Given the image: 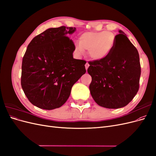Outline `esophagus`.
<instances>
[{"label": "esophagus", "mask_w": 156, "mask_h": 156, "mask_svg": "<svg viewBox=\"0 0 156 156\" xmlns=\"http://www.w3.org/2000/svg\"><path fill=\"white\" fill-rule=\"evenodd\" d=\"M89 66H90V65H89V64H88V62H87V63H86V64H85V68H86V69H88V68L89 67Z\"/></svg>", "instance_id": "1"}]
</instances>
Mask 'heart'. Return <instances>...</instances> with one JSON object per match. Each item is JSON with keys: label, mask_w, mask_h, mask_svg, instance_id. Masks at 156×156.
I'll list each match as a JSON object with an SVG mask.
<instances>
[{"label": "heart", "mask_w": 156, "mask_h": 156, "mask_svg": "<svg viewBox=\"0 0 156 156\" xmlns=\"http://www.w3.org/2000/svg\"><path fill=\"white\" fill-rule=\"evenodd\" d=\"M115 43V36L112 32H88L80 36L79 43L75 44V47L78 54L82 55L84 50H87L91 58L100 60L107 57L114 48Z\"/></svg>", "instance_id": "heart-1"}]
</instances>
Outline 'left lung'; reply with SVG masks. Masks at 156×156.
<instances>
[{
  "mask_svg": "<svg viewBox=\"0 0 156 156\" xmlns=\"http://www.w3.org/2000/svg\"><path fill=\"white\" fill-rule=\"evenodd\" d=\"M114 48L107 57L89 61V88L97 104L108 108L125 107L139 88L141 73L139 55L125 33L119 30Z\"/></svg>",
  "mask_w": 156,
  "mask_h": 156,
  "instance_id": "obj_1",
  "label": "left lung"
}]
</instances>
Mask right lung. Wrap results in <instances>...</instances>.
Here are the masks:
<instances>
[{"label": "right lung", "instance_id": "add662e5", "mask_svg": "<svg viewBox=\"0 0 156 156\" xmlns=\"http://www.w3.org/2000/svg\"><path fill=\"white\" fill-rule=\"evenodd\" d=\"M75 31V27L51 28L27 47L21 84L28 100L37 107L52 110L63 105L73 84L86 73L87 62L73 58L75 44L67 36Z\"/></svg>", "mask_w": 156, "mask_h": 156}]
</instances>
